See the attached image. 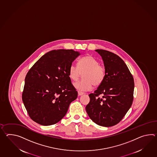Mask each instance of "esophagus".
Listing matches in <instances>:
<instances>
[{
  "label": "esophagus",
  "instance_id": "1",
  "mask_svg": "<svg viewBox=\"0 0 157 157\" xmlns=\"http://www.w3.org/2000/svg\"><path fill=\"white\" fill-rule=\"evenodd\" d=\"M78 95H79V96H82V95H83V94H84L83 92H80V91H78Z\"/></svg>",
  "mask_w": 157,
  "mask_h": 157
}]
</instances>
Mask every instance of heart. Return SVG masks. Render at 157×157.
<instances>
[{
    "instance_id": "heart-1",
    "label": "heart",
    "mask_w": 157,
    "mask_h": 157,
    "mask_svg": "<svg viewBox=\"0 0 157 157\" xmlns=\"http://www.w3.org/2000/svg\"><path fill=\"white\" fill-rule=\"evenodd\" d=\"M83 73V79L75 83L74 87L79 91H88L94 85L98 86L102 82L106 70L94 57L87 55L78 60V66L71 64L69 69V76L73 81H77Z\"/></svg>"
}]
</instances>
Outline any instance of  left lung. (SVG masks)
<instances>
[{
	"label": "left lung",
	"instance_id": "8db88e82",
	"mask_svg": "<svg viewBox=\"0 0 157 157\" xmlns=\"http://www.w3.org/2000/svg\"><path fill=\"white\" fill-rule=\"evenodd\" d=\"M95 51L102 57L106 73L94 94H89L90 101L86 110L98 125L112 127L122 120L132 105L134 80L125 63L118 55L103 49Z\"/></svg>",
	"mask_w": 157,
	"mask_h": 157
}]
</instances>
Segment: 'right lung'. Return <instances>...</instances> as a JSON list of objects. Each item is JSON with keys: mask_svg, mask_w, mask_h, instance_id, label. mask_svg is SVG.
I'll return each instance as SVG.
<instances>
[{"mask_svg": "<svg viewBox=\"0 0 157 157\" xmlns=\"http://www.w3.org/2000/svg\"><path fill=\"white\" fill-rule=\"evenodd\" d=\"M80 55L73 49L53 50L42 56L28 71L22 97L34 122L52 125L66 115L70 103L78 96L69 69Z\"/></svg>", "mask_w": 157, "mask_h": 157, "instance_id": "obj_1", "label": "right lung"}]
</instances>
